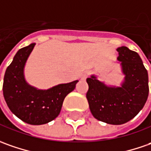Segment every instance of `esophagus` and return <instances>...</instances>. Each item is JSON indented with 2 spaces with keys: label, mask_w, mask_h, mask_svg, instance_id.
I'll return each mask as SVG.
<instances>
[{
  "label": "esophagus",
  "mask_w": 151,
  "mask_h": 151,
  "mask_svg": "<svg viewBox=\"0 0 151 151\" xmlns=\"http://www.w3.org/2000/svg\"><path fill=\"white\" fill-rule=\"evenodd\" d=\"M88 72H86V73H84L83 75H82V77H81V78L83 79V80H85L86 78H88Z\"/></svg>",
  "instance_id": "obj_1"
}]
</instances>
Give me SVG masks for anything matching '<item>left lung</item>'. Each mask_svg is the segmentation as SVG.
Segmentation results:
<instances>
[{"label": "left lung", "instance_id": "8db88e82", "mask_svg": "<svg viewBox=\"0 0 151 151\" xmlns=\"http://www.w3.org/2000/svg\"><path fill=\"white\" fill-rule=\"evenodd\" d=\"M122 73L120 87L106 85L96 76L87 78V99L93 116L109 124L129 121L143 109L149 95L148 73L137 52L127 47L117 48Z\"/></svg>", "mask_w": 151, "mask_h": 151}]
</instances>
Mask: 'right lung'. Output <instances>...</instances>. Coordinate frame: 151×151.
Returning a JSON list of instances; mask_svg holds the SVG:
<instances>
[{
  "label": "right lung",
  "instance_id": "1",
  "mask_svg": "<svg viewBox=\"0 0 151 151\" xmlns=\"http://www.w3.org/2000/svg\"><path fill=\"white\" fill-rule=\"evenodd\" d=\"M32 43L17 52L8 66L3 82V95L10 110L25 123L44 124L58 116L65 97L75 88L78 80L51 88L37 89L27 83L24 68L35 47Z\"/></svg>",
  "mask_w": 151,
  "mask_h": 151
}]
</instances>
